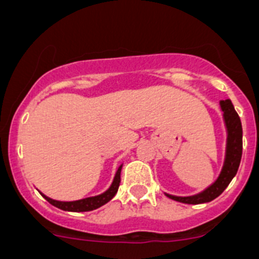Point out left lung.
<instances>
[{
  "label": "left lung",
  "instance_id": "obj_1",
  "mask_svg": "<svg viewBox=\"0 0 259 259\" xmlns=\"http://www.w3.org/2000/svg\"><path fill=\"white\" fill-rule=\"evenodd\" d=\"M220 108L222 111L225 129H226V146H225V157L221 171L216 180L208 187L193 195H172L165 193L168 198L187 204H200L213 200L224 192L234 176L238 172L240 165L241 152H243V129L239 115L236 113L234 105L230 100H220Z\"/></svg>",
  "mask_w": 259,
  "mask_h": 259
}]
</instances>
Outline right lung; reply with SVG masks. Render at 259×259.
Masks as SVG:
<instances>
[{
  "label": "right lung",
  "mask_w": 259,
  "mask_h": 259,
  "mask_svg": "<svg viewBox=\"0 0 259 259\" xmlns=\"http://www.w3.org/2000/svg\"><path fill=\"white\" fill-rule=\"evenodd\" d=\"M124 163L118 166L117 170H116L115 176H113V180L111 183V185L108 187V189H106L105 192L101 193V194L93 195V197H87V198H81V199L78 200H57V199H52V198L47 197L46 194H43L40 190L38 192L42 194V197L45 199H47L48 202L52 204V206L57 207V208L62 209V211H69V212H87V211H93V209L100 208L101 206L106 204L107 202H110L115 194L117 193L118 185H120V174H121V168Z\"/></svg>",
  "instance_id": "obj_1"
}]
</instances>
